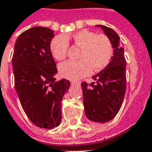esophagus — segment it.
I'll use <instances>...</instances> for the list:
<instances>
[{"label":"esophagus","mask_w":152,"mask_h":152,"mask_svg":"<svg viewBox=\"0 0 152 152\" xmlns=\"http://www.w3.org/2000/svg\"><path fill=\"white\" fill-rule=\"evenodd\" d=\"M72 85H75V86H80V83L77 82H72Z\"/></svg>","instance_id":"obj_1"}]
</instances>
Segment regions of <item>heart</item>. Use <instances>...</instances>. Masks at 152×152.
<instances>
[{"instance_id": "1", "label": "heart", "mask_w": 152, "mask_h": 152, "mask_svg": "<svg viewBox=\"0 0 152 152\" xmlns=\"http://www.w3.org/2000/svg\"><path fill=\"white\" fill-rule=\"evenodd\" d=\"M69 40L80 48L78 61H67L59 65V73L68 80H77L91 73L104 69L108 65L112 55L110 40L105 35L82 29L69 36L59 35L50 42V51L55 60L61 61L66 57Z\"/></svg>"}]
</instances>
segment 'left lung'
<instances>
[{"label": "left lung", "mask_w": 152, "mask_h": 152, "mask_svg": "<svg viewBox=\"0 0 152 152\" xmlns=\"http://www.w3.org/2000/svg\"><path fill=\"white\" fill-rule=\"evenodd\" d=\"M97 26L101 27L110 40L113 55L104 69L93 76L95 83L83 82L81 86L86 116L92 122L103 123L112 120L122 105L126 88V62L116 32L105 26Z\"/></svg>", "instance_id": "8db88e82"}]
</instances>
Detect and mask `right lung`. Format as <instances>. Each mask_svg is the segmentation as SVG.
<instances>
[{"mask_svg": "<svg viewBox=\"0 0 152 152\" xmlns=\"http://www.w3.org/2000/svg\"><path fill=\"white\" fill-rule=\"evenodd\" d=\"M54 30L42 26L18 36L12 57L15 87L25 113L32 123L53 129L61 120V101L70 87L69 80L56 81V64L50 51Z\"/></svg>", "mask_w": 152, "mask_h": 152, "instance_id": "right-lung-1", "label": "right lung"}]
</instances>
